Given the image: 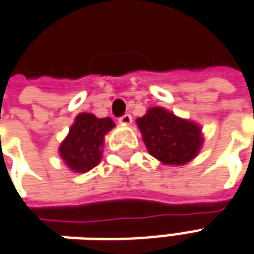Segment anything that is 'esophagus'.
<instances>
[{
    "label": "esophagus",
    "mask_w": 254,
    "mask_h": 254,
    "mask_svg": "<svg viewBox=\"0 0 254 254\" xmlns=\"http://www.w3.org/2000/svg\"><path fill=\"white\" fill-rule=\"evenodd\" d=\"M119 124H122V125H129L130 122H132V115L130 114H125V115H122L121 118L118 119Z\"/></svg>",
    "instance_id": "34e87169"
}]
</instances>
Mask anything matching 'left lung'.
Masks as SVG:
<instances>
[{"mask_svg": "<svg viewBox=\"0 0 254 254\" xmlns=\"http://www.w3.org/2000/svg\"><path fill=\"white\" fill-rule=\"evenodd\" d=\"M136 122L147 150L166 164L190 162L202 144L201 127L159 107L150 108Z\"/></svg>", "mask_w": 254, "mask_h": 254, "instance_id": "obj_1", "label": "left lung"}]
</instances>
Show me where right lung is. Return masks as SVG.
<instances>
[{"mask_svg":"<svg viewBox=\"0 0 254 254\" xmlns=\"http://www.w3.org/2000/svg\"><path fill=\"white\" fill-rule=\"evenodd\" d=\"M114 127V121L108 117L97 118L92 114H80L59 149L62 159L77 173L91 170L100 163L104 135Z\"/></svg>","mask_w":254,"mask_h":254,"instance_id":"add662e5","label":"right lung"}]
</instances>
